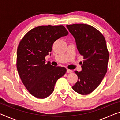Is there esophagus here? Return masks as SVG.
Wrapping results in <instances>:
<instances>
[{"label": "esophagus", "instance_id": "1", "mask_svg": "<svg viewBox=\"0 0 120 120\" xmlns=\"http://www.w3.org/2000/svg\"><path fill=\"white\" fill-rule=\"evenodd\" d=\"M72 72H73L72 70H71V69H67V73H72Z\"/></svg>", "mask_w": 120, "mask_h": 120}]
</instances>
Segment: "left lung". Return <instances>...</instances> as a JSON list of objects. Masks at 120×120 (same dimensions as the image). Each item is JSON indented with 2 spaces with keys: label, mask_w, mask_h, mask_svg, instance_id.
<instances>
[{
  "label": "left lung",
  "mask_w": 120,
  "mask_h": 120,
  "mask_svg": "<svg viewBox=\"0 0 120 120\" xmlns=\"http://www.w3.org/2000/svg\"><path fill=\"white\" fill-rule=\"evenodd\" d=\"M74 37L79 52L83 56L82 71H75L78 80L74 91L87 95L99 86L107 71L109 54L104 37L97 29L83 24L67 25Z\"/></svg>",
  "instance_id": "obj_1"
}]
</instances>
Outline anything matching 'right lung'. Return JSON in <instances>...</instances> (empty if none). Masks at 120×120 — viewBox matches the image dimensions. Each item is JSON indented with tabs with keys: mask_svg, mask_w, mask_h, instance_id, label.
<instances>
[{
	"mask_svg": "<svg viewBox=\"0 0 120 120\" xmlns=\"http://www.w3.org/2000/svg\"><path fill=\"white\" fill-rule=\"evenodd\" d=\"M62 25L40 26L30 30L17 49V67L23 84L32 95L45 99L52 93L55 83L66 72L65 68L46 64L57 39L68 35Z\"/></svg>",
	"mask_w": 120,
	"mask_h": 120,
	"instance_id": "1",
	"label": "right lung"
}]
</instances>
